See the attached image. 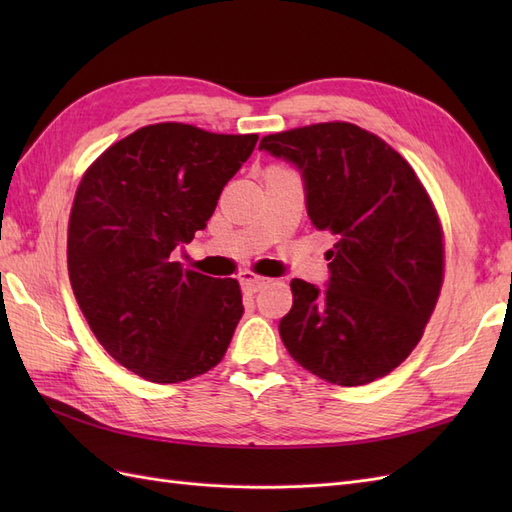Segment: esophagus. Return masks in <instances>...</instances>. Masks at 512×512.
Listing matches in <instances>:
<instances>
[{"instance_id": "1", "label": "esophagus", "mask_w": 512, "mask_h": 512, "mask_svg": "<svg viewBox=\"0 0 512 512\" xmlns=\"http://www.w3.org/2000/svg\"><path fill=\"white\" fill-rule=\"evenodd\" d=\"M239 282H241V288L243 290H247V292H258L262 286H267V277H260V275H256V273H252V271H243L241 275H239Z\"/></svg>"}]
</instances>
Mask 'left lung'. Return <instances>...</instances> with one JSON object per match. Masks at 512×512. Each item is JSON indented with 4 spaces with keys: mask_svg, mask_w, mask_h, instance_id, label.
Segmentation results:
<instances>
[{
    "mask_svg": "<svg viewBox=\"0 0 512 512\" xmlns=\"http://www.w3.org/2000/svg\"><path fill=\"white\" fill-rule=\"evenodd\" d=\"M258 149L299 170L309 220L337 239L327 288L290 282L288 354L333 384L386 376L423 337L442 288V228L425 188L393 147L344 121L269 134Z\"/></svg>",
    "mask_w": 512,
    "mask_h": 512,
    "instance_id": "left-lung-1",
    "label": "left lung"
}]
</instances>
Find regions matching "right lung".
Here are the masks:
<instances>
[{"label": "right lung", "mask_w": 512, "mask_h": 512, "mask_svg": "<svg viewBox=\"0 0 512 512\" xmlns=\"http://www.w3.org/2000/svg\"><path fill=\"white\" fill-rule=\"evenodd\" d=\"M256 134L156 123L108 147L74 196L68 273L104 350L149 382H181L218 365L243 316L237 280L170 262L252 156Z\"/></svg>", "instance_id": "1"}]
</instances>
